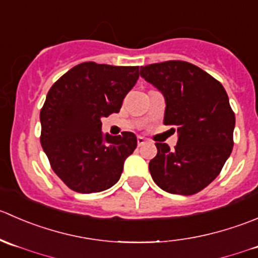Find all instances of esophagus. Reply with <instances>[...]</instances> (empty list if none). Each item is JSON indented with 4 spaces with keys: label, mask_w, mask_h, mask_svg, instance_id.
<instances>
[{
    "label": "esophagus",
    "mask_w": 258,
    "mask_h": 258,
    "mask_svg": "<svg viewBox=\"0 0 258 258\" xmlns=\"http://www.w3.org/2000/svg\"><path fill=\"white\" fill-rule=\"evenodd\" d=\"M137 143H138V145H139V147H142V145H144L145 143H147V140H145L143 137H138L137 138Z\"/></svg>",
    "instance_id": "1"
}]
</instances>
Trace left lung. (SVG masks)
I'll use <instances>...</instances> for the list:
<instances>
[{
    "label": "left lung",
    "mask_w": 258,
    "mask_h": 258,
    "mask_svg": "<svg viewBox=\"0 0 258 258\" xmlns=\"http://www.w3.org/2000/svg\"><path fill=\"white\" fill-rule=\"evenodd\" d=\"M140 75L162 91L164 124L178 130L173 150L155 143L153 180L168 193L196 195L216 179L233 148L236 118L228 95L218 80L187 61L142 66Z\"/></svg>",
    "instance_id": "1"
}]
</instances>
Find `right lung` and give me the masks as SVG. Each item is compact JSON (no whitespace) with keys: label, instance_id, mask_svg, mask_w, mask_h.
Returning <instances> with one entry per match:
<instances>
[{"label":"right lung","instance_id":"add662e5","mask_svg":"<svg viewBox=\"0 0 258 258\" xmlns=\"http://www.w3.org/2000/svg\"><path fill=\"white\" fill-rule=\"evenodd\" d=\"M139 78V66L81 62L48 90L40 111V142L57 177L78 193L113 187L137 148L130 132L103 137V116L119 113Z\"/></svg>","mask_w":258,"mask_h":258}]
</instances>
